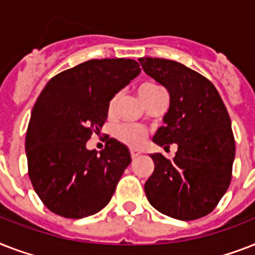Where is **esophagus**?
<instances>
[{
  "label": "esophagus",
  "mask_w": 255,
  "mask_h": 255,
  "mask_svg": "<svg viewBox=\"0 0 255 255\" xmlns=\"http://www.w3.org/2000/svg\"><path fill=\"white\" fill-rule=\"evenodd\" d=\"M137 156H140V152L136 151V149H131V157H132V159H136Z\"/></svg>",
  "instance_id": "1"
}]
</instances>
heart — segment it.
Returning <instances> with one entry per match:
<instances>
[{
  "mask_svg": "<svg viewBox=\"0 0 255 255\" xmlns=\"http://www.w3.org/2000/svg\"><path fill=\"white\" fill-rule=\"evenodd\" d=\"M163 92H165V90H164L161 86L156 85V83H144V85L139 88V96L144 104L148 103L149 100H152L153 98L160 95V94H163ZM119 102L120 94L119 92H116V94L112 95L110 102H108L107 110L110 115H114V114H115ZM115 136L119 141L127 144L129 147H136V145H139V144L144 140L143 129L139 127H135V126H128V124H123V126H119V127L116 128Z\"/></svg>",
  "mask_w": 255,
  "mask_h": 255,
  "instance_id": "heart-1",
  "label": "heart"
}]
</instances>
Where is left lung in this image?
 <instances>
[{"label": "left lung", "mask_w": 255, "mask_h": 255, "mask_svg": "<svg viewBox=\"0 0 255 255\" xmlns=\"http://www.w3.org/2000/svg\"><path fill=\"white\" fill-rule=\"evenodd\" d=\"M147 75L169 92V110L153 143L177 144L173 160L152 153L144 190L156 210L181 221L209 214L230 185L236 157L232 122L221 96L201 74L169 59L140 58Z\"/></svg>", "instance_id": "1"}]
</instances>
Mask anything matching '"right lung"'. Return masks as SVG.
<instances>
[{"mask_svg": "<svg viewBox=\"0 0 255 255\" xmlns=\"http://www.w3.org/2000/svg\"><path fill=\"white\" fill-rule=\"evenodd\" d=\"M140 71L133 59H91L51 78L39 94L25 149L30 181L53 213L83 218L110 202L131 163L129 151L115 139L100 153L86 144L100 133L112 95Z\"/></svg>", "mask_w": 255, "mask_h": 255, "instance_id": "add662e5", "label": "right lung"}]
</instances>
